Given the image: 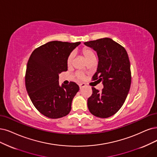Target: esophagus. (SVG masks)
Here are the masks:
<instances>
[{"label": "esophagus", "instance_id": "esophagus-1", "mask_svg": "<svg viewBox=\"0 0 157 157\" xmlns=\"http://www.w3.org/2000/svg\"><path fill=\"white\" fill-rule=\"evenodd\" d=\"M79 89H80V90H82L83 87H85V86H86V85H85V83H81V84H79Z\"/></svg>", "mask_w": 157, "mask_h": 157}]
</instances>
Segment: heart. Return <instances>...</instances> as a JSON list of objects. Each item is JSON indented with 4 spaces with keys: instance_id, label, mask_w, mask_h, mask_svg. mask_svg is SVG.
<instances>
[{
    "instance_id": "1",
    "label": "heart",
    "mask_w": 157,
    "mask_h": 157,
    "mask_svg": "<svg viewBox=\"0 0 157 157\" xmlns=\"http://www.w3.org/2000/svg\"><path fill=\"white\" fill-rule=\"evenodd\" d=\"M80 52H81V53H82L83 55V56L85 57L86 60L88 62L89 61L92 60V59H95L94 53V52L92 51V50L91 48H90L89 47H83V48H82V49H81ZM73 59H74V54L72 53L70 54V55L68 56V57L67 58V61L68 66H71L72 65ZM76 77L78 79H82L83 78L84 75H83V74L82 73L78 72L76 74Z\"/></svg>"
}]
</instances>
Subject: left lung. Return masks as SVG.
I'll return each instance as SVG.
<instances>
[{"label":"left lung","instance_id":"obj_1","mask_svg":"<svg viewBox=\"0 0 157 157\" xmlns=\"http://www.w3.org/2000/svg\"><path fill=\"white\" fill-rule=\"evenodd\" d=\"M84 44L97 52L99 61L92 79L103 85L101 91L92 87L88 108L95 117L109 118L119 111L129 93L131 72L128 54L122 46L108 37Z\"/></svg>","mask_w":157,"mask_h":157}]
</instances>
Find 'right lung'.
Listing matches in <instances>:
<instances>
[{
    "label": "right lung",
    "instance_id": "1",
    "mask_svg": "<svg viewBox=\"0 0 157 157\" xmlns=\"http://www.w3.org/2000/svg\"><path fill=\"white\" fill-rule=\"evenodd\" d=\"M81 43L54 40L35 49L29 58L25 85L30 100L38 111L50 118L65 117L79 91L74 82L59 84V74L67 71V58Z\"/></svg>",
    "mask_w": 157,
    "mask_h": 157
}]
</instances>
